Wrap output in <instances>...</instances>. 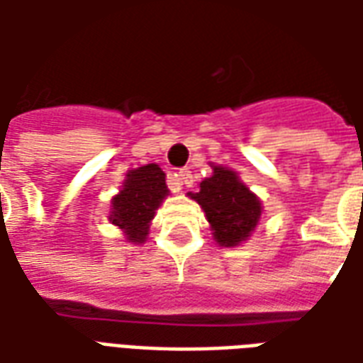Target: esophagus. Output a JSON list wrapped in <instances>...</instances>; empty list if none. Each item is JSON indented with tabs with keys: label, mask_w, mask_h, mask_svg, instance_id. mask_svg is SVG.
Listing matches in <instances>:
<instances>
[{
	"label": "esophagus",
	"mask_w": 363,
	"mask_h": 363,
	"mask_svg": "<svg viewBox=\"0 0 363 363\" xmlns=\"http://www.w3.org/2000/svg\"><path fill=\"white\" fill-rule=\"evenodd\" d=\"M190 184H192V174L189 169H181L174 174V192H179L182 190V186H190Z\"/></svg>",
	"instance_id": "obj_1"
}]
</instances>
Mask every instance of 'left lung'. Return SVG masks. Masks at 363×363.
I'll return each instance as SVG.
<instances>
[{
	"instance_id": "obj_1",
	"label": "left lung",
	"mask_w": 363,
	"mask_h": 363,
	"mask_svg": "<svg viewBox=\"0 0 363 363\" xmlns=\"http://www.w3.org/2000/svg\"><path fill=\"white\" fill-rule=\"evenodd\" d=\"M198 189L189 196L204 210L216 243L237 247L251 239L264 210L262 200L241 181L237 171L212 163V174Z\"/></svg>"
}]
</instances>
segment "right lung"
<instances>
[{
    "instance_id": "obj_1",
    "label": "right lung",
    "mask_w": 363,
    "mask_h": 363,
    "mask_svg": "<svg viewBox=\"0 0 363 363\" xmlns=\"http://www.w3.org/2000/svg\"><path fill=\"white\" fill-rule=\"evenodd\" d=\"M169 196L165 173L157 163L130 169L118 194L111 198L108 221L122 231L128 243L142 245L150 235L151 220Z\"/></svg>"
}]
</instances>
